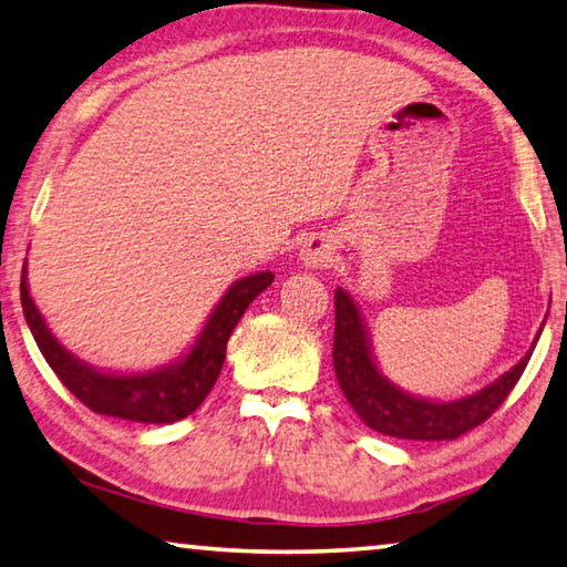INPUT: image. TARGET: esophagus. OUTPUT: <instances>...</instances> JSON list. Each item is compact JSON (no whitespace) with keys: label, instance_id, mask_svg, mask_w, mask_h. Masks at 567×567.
I'll use <instances>...</instances> for the list:
<instances>
[{"label":"esophagus","instance_id":"obj_1","mask_svg":"<svg viewBox=\"0 0 567 567\" xmlns=\"http://www.w3.org/2000/svg\"><path fill=\"white\" fill-rule=\"evenodd\" d=\"M336 257V247L326 237H310L300 247V259L305 267H328Z\"/></svg>","mask_w":567,"mask_h":567}]
</instances>
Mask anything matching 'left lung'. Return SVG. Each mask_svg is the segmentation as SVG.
<instances>
[{"mask_svg": "<svg viewBox=\"0 0 567 567\" xmlns=\"http://www.w3.org/2000/svg\"><path fill=\"white\" fill-rule=\"evenodd\" d=\"M537 338H540V332H537ZM535 343L523 361L472 396L454 401L421 399L399 389L381 373L361 310L343 287L336 290V343H332L336 379L363 424L385 436L416 439V442H449V439L462 436L474 426L484 424L515 389L529 355H533Z\"/></svg>", "mask_w": 567, "mask_h": 567, "instance_id": "left-lung-1", "label": "left lung"}]
</instances>
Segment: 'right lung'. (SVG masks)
Wrapping results in <instances>:
<instances>
[{
	"mask_svg": "<svg viewBox=\"0 0 567 567\" xmlns=\"http://www.w3.org/2000/svg\"><path fill=\"white\" fill-rule=\"evenodd\" d=\"M272 280V272L241 277L212 310L209 320H206L199 338L186 355L143 373L97 371V368L87 365L65 350V346L52 336L38 305L30 298L27 269H22L20 298L24 320L44 361L68 385V391L83 401L90 411L125 421H141V424H174V421L194 413L209 396L221 373L224 358H227V340L231 330L237 328L249 302L267 290Z\"/></svg>",
	"mask_w": 567,
	"mask_h": 567,
	"instance_id": "1",
	"label": "right lung"
}]
</instances>
